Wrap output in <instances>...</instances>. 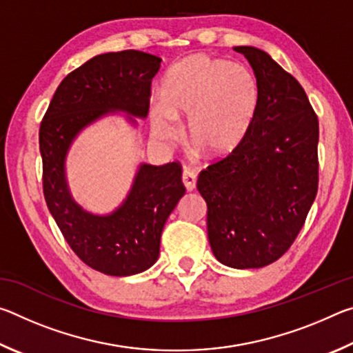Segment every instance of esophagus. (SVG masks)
Wrapping results in <instances>:
<instances>
[{
  "mask_svg": "<svg viewBox=\"0 0 353 353\" xmlns=\"http://www.w3.org/2000/svg\"><path fill=\"white\" fill-rule=\"evenodd\" d=\"M182 182L185 185V188H187L188 191L194 190L196 188V182H198V177H196V174L191 170L185 168L183 172H182Z\"/></svg>",
  "mask_w": 353,
  "mask_h": 353,
  "instance_id": "1",
  "label": "esophagus"
}]
</instances>
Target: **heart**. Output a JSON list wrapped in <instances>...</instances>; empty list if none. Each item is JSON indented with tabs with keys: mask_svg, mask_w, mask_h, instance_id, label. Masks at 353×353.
<instances>
[{
	"mask_svg": "<svg viewBox=\"0 0 353 353\" xmlns=\"http://www.w3.org/2000/svg\"><path fill=\"white\" fill-rule=\"evenodd\" d=\"M162 103L149 107L152 132L160 140L181 137L176 121L187 119L188 139L212 157L240 145L260 104V85L250 70L224 59L194 54L166 71Z\"/></svg>",
	"mask_w": 353,
	"mask_h": 353,
	"instance_id": "obj_1",
	"label": "heart"
}]
</instances>
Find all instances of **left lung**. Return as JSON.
<instances>
[{"label": "left lung", "mask_w": 353, "mask_h": 353, "mask_svg": "<svg viewBox=\"0 0 353 353\" xmlns=\"http://www.w3.org/2000/svg\"><path fill=\"white\" fill-rule=\"evenodd\" d=\"M260 85V104L244 140L201 171L208 241L236 270L279 260L305 224L318 193L319 123L301 83L268 52L235 46Z\"/></svg>", "instance_id": "left-lung-1"}]
</instances>
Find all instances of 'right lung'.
Segmentation results:
<instances>
[{
	"instance_id": "1",
	"label": "right lung",
	"mask_w": 353,
	"mask_h": 353,
	"mask_svg": "<svg viewBox=\"0 0 353 353\" xmlns=\"http://www.w3.org/2000/svg\"><path fill=\"white\" fill-rule=\"evenodd\" d=\"M160 62L135 50L90 59L61 82L40 124L46 205L73 252L107 276H134L157 261L163 225L185 193L182 166L140 165L126 201L99 216L71 198L65 157L76 135L107 113L123 110L146 118Z\"/></svg>"
}]
</instances>
